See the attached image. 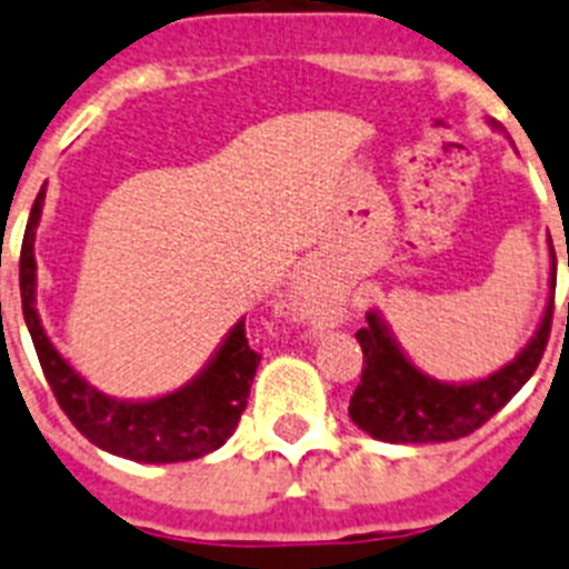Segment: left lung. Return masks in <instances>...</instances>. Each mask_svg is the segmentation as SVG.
Here are the masks:
<instances>
[{"instance_id":"1","label":"left lung","mask_w":569,"mask_h":569,"mask_svg":"<svg viewBox=\"0 0 569 569\" xmlns=\"http://www.w3.org/2000/svg\"><path fill=\"white\" fill-rule=\"evenodd\" d=\"M503 131L501 122L487 120ZM550 295H547L541 323L510 363H503L487 378L438 380L415 367L403 346L389 329L378 309L367 312V326L358 338L363 349V375L349 401V418L358 429L387 443H443L458 441L490 421L512 395L532 378L545 355L552 323V295H556V251L550 243ZM569 309V306H567Z\"/></svg>"}]
</instances>
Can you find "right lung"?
I'll return each instance as SVG.
<instances>
[{
  "label": "right lung",
  "mask_w": 569,
  "mask_h": 569,
  "mask_svg": "<svg viewBox=\"0 0 569 569\" xmlns=\"http://www.w3.org/2000/svg\"><path fill=\"white\" fill-rule=\"evenodd\" d=\"M46 206V186L37 194L19 257L24 326L31 332L42 372L62 412L93 447L137 463L194 461L223 447L240 423L260 355L246 340V318L231 326L206 367L180 389L157 398L126 401L88 383L48 338L37 309V229Z\"/></svg>",
  "instance_id": "obj_1"
}]
</instances>
